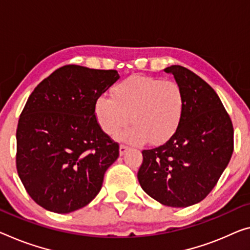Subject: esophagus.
<instances>
[{
  "label": "esophagus",
  "mask_w": 250,
  "mask_h": 250,
  "mask_svg": "<svg viewBox=\"0 0 250 250\" xmlns=\"http://www.w3.org/2000/svg\"><path fill=\"white\" fill-rule=\"evenodd\" d=\"M127 149H128V147L126 146V145H124V144H122L121 146H120V154L121 155H124L126 152H127Z\"/></svg>",
  "instance_id": "34e87169"
}]
</instances>
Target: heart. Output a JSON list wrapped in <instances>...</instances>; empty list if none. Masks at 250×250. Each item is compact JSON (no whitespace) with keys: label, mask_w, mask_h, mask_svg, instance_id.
<instances>
[{"label":"heart","mask_w":250,"mask_h":250,"mask_svg":"<svg viewBox=\"0 0 250 250\" xmlns=\"http://www.w3.org/2000/svg\"><path fill=\"white\" fill-rule=\"evenodd\" d=\"M186 108V95L178 83L133 76L113 88V98L101 96L96 118L104 132L114 135L130 122L120 138L132 144H160L174 135Z\"/></svg>","instance_id":"obj_1"}]
</instances>
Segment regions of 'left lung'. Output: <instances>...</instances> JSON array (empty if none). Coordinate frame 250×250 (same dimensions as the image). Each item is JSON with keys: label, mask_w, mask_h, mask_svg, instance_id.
<instances>
[{"label": "left lung", "mask_w": 250, "mask_h": 250, "mask_svg": "<svg viewBox=\"0 0 250 250\" xmlns=\"http://www.w3.org/2000/svg\"><path fill=\"white\" fill-rule=\"evenodd\" d=\"M174 76L186 95V108L174 135L144 149L137 173L142 189L167 207L186 208L202 201L216 186L233 152V127L212 87L182 66Z\"/></svg>", "instance_id": "left-lung-1"}]
</instances>
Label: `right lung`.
Masks as SVG:
<instances>
[{
    "label": "right lung",
    "instance_id": "obj_1",
    "mask_svg": "<svg viewBox=\"0 0 250 250\" xmlns=\"http://www.w3.org/2000/svg\"><path fill=\"white\" fill-rule=\"evenodd\" d=\"M118 79L116 70L67 64L30 95L17 129V170L42 208L72 212L101 191L120 146L103 132L95 106Z\"/></svg>",
    "mask_w": 250,
    "mask_h": 250
}]
</instances>
